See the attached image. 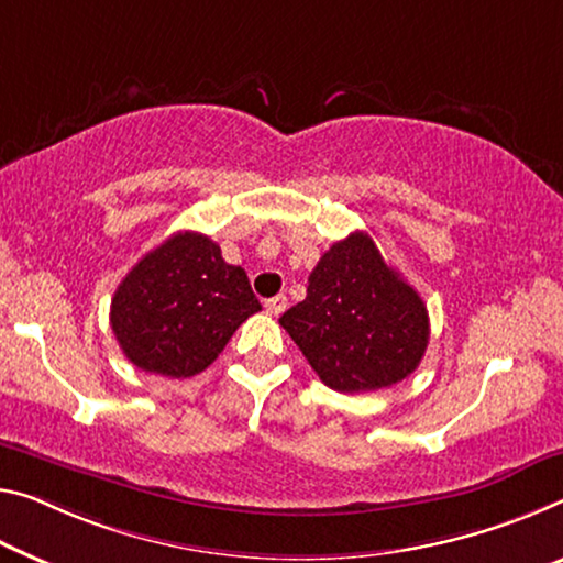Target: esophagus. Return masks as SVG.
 <instances>
[{"mask_svg": "<svg viewBox=\"0 0 563 563\" xmlns=\"http://www.w3.org/2000/svg\"><path fill=\"white\" fill-rule=\"evenodd\" d=\"M287 305H289L287 294H276V297H272V299H266V301H264L266 311H269V314H274V317H279L282 311L287 309Z\"/></svg>", "mask_w": 563, "mask_h": 563, "instance_id": "34e87169", "label": "esophagus"}]
</instances>
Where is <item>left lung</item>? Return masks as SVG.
I'll list each match as a JSON object with an SVG mask.
<instances>
[{"label": "left lung", "mask_w": 563, "mask_h": 563, "mask_svg": "<svg viewBox=\"0 0 563 563\" xmlns=\"http://www.w3.org/2000/svg\"><path fill=\"white\" fill-rule=\"evenodd\" d=\"M279 324L336 393L400 383L420 365L430 340L420 294L400 279L365 231L336 241L319 258L307 299L284 311Z\"/></svg>", "instance_id": "left-lung-1"}]
</instances>
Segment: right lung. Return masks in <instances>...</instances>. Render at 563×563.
<instances>
[{"label": "right lung", "instance_id": "1", "mask_svg": "<svg viewBox=\"0 0 563 563\" xmlns=\"http://www.w3.org/2000/svg\"><path fill=\"white\" fill-rule=\"evenodd\" d=\"M258 309L246 272L223 262L216 241L178 231L120 282L110 327L137 369L191 377L219 357Z\"/></svg>", "mask_w": 563, "mask_h": 563}]
</instances>
